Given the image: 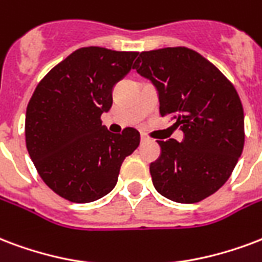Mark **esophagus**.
I'll return each instance as SVG.
<instances>
[{
	"label": "esophagus",
	"mask_w": 262,
	"mask_h": 262,
	"mask_svg": "<svg viewBox=\"0 0 262 262\" xmlns=\"http://www.w3.org/2000/svg\"><path fill=\"white\" fill-rule=\"evenodd\" d=\"M141 141H142V142H147V141H150V138H149L145 133H141Z\"/></svg>",
	"instance_id": "1"
}]
</instances>
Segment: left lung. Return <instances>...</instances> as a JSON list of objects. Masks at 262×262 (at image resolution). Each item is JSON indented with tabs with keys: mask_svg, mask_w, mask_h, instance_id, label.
Here are the masks:
<instances>
[{
	"mask_svg": "<svg viewBox=\"0 0 262 262\" xmlns=\"http://www.w3.org/2000/svg\"><path fill=\"white\" fill-rule=\"evenodd\" d=\"M134 69L156 86L160 115L172 116L184 139L157 141L155 188L177 203H198L231 177L245 145V115L235 86L211 62L185 47L145 51Z\"/></svg>",
	"mask_w": 262,
	"mask_h": 262,
	"instance_id": "left-lung-1",
	"label": "left lung"
}]
</instances>
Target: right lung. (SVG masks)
<instances>
[{
	"label": "right lung",
	"instance_id": "1",
	"mask_svg": "<svg viewBox=\"0 0 262 262\" xmlns=\"http://www.w3.org/2000/svg\"><path fill=\"white\" fill-rule=\"evenodd\" d=\"M138 52L85 47L56 64L35 88L26 110V146L35 168L55 193L73 203L103 198L120 167L139 145V133L102 125L113 103V86Z\"/></svg>",
	"mask_w": 262,
	"mask_h": 262
}]
</instances>
